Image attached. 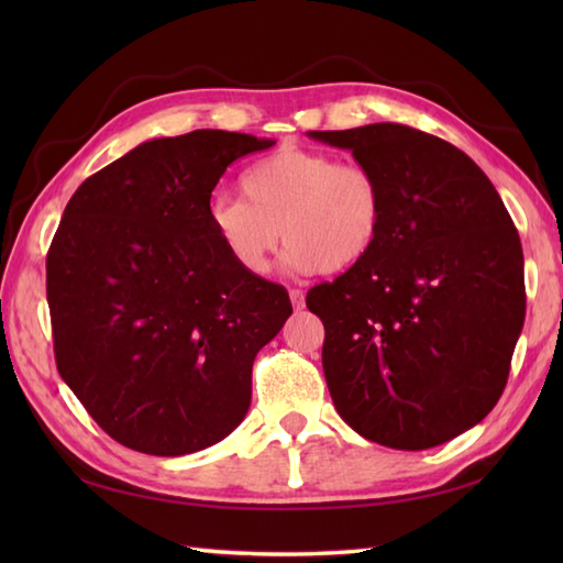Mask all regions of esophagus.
Instances as JSON below:
<instances>
[{
  "instance_id": "34e87169",
  "label": "esophagus",
  "mask_w": 563,
  "mask_h": 563,
  "mask_svg": "<svg viewBox=\"0 0 563 563\" xmlns=\"http://www.w3.org/2000/svg\"><path fill=\"white\" fill-rule=\"evenodd\" d=\"M290 302L295 309L305 307V292L302 290H290Z\"/></svg>"
}]
</instances>
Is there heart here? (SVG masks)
Masks as SVG:
<instances>
[{"mask_svg": "<svg viewBox=\"0 0 563 563\" xmlns=\"http://www.w3.org/2000/svg\"><path fill=\"white\" fill-rule=\"evenodd\" d=\"M244 198L220 194L208 222L239 268L263 275L283 239L285 266L343 273L373 254L385 227V190L363 164L288 145L251 164Z\"/></svg>", "mask_w": 563, "mask_h": 563, "instance_id": "1", "label": "heart"}]
</instances>
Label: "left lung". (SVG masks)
Here are the masks:
<instances>
[{
	"mask_svg": "<svg viewBox=\"0 0 563 563\" xmlns=\"http://www.w3.org/2000/svg\"><path fill=\"white\" fill-rule=\"evenodd\" d=\"M309 137L351 150L385 190L373 254L307 292L333 406L385 448L442 445L506 389L525 321L516 224L479 166L435 135L373 123Z\"/></svg>",
	"mask_w": 563,
	"mask_h": 563,
	"instance_id": "left-lung-1",
	"label": "left lung"
}]
</instances>
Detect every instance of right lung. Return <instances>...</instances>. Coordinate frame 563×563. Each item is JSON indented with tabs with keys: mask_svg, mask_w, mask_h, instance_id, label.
<instances>
[{
	"mask_svg": "<svg viewBox=\"0 0 563 563\" xmlns=\"http://www.w3.org/2000/svg\"><path fill=\"white\" fill-rule=\"evenodd\" d=\"M275 145L227 130L147 140L89 176L47 251L55 363L121 445L178 457L244 421L251 367L292 314L208 222L234 159Z\"/></svg>",
	"mask_w": 563,
	"mask_h": 563,
	"instance_id": "right-lung-1",
	"label": "right lung"
}]
</instances>
